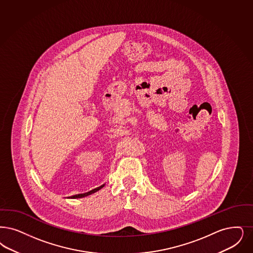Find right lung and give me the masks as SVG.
<instances>
[{"mask_svg": "<svg viewBox=\"0 0 253 253\" xmlns=\"http://www.w3.org/2000/svg\"><path fill=\"white\" fill-rule=\"evenodd\" d=\"M103 186H104V184H102V185H101V186H99V187H97V188H95V189L91 190V191H89V192L84 193V194H78V195H74V196H71V197H69V198H71V199H79V198H84V197L89 196V195H91V194H93V193L99 191V190H100V189H101V188H102Z\"/></svg>", "mask_w": 253, "mask_h": 253, "instance_id": "add662e5", "label": "right lung"}]
</instances>
